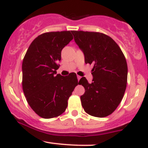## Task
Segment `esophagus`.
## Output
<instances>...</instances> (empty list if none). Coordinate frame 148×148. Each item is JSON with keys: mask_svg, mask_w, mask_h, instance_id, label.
Returning <instances> with one entry per match:
<instances>
[{"mask_svg": "<svg viewBox=\"0 0 148 148\" xmlns=\"http://www.w3.org/2000/svg\"><path fill=\"white\" fill-rule=\"evenodd\" d=\"M81 76H77V79H78V81H79V80H80V79H81Z\"/></svg>", "mask_w": 148, "mask_h": 148, "instance_id": "34e87169", "label": "esophagus"}]
</instances>
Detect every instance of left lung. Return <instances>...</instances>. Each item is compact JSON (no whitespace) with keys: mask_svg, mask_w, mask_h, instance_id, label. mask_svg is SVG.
<instances>
[{"mask_svg":"<svg viewBox=\"0 0 148 148\" xmlns=\"http://www.w3.org/2000/svg\"><path fill=\"white\" fill-rule=\"evenodd\" d=\"M84 54L85 62L93 64L92 82L82 77L85 88L81 105L89 115L103 118L121 102L127 83V64L123 53L111 37L101 33L71 31Z\"/></svg>","mask_w":148,"mask_h":148,"instance_id":"8db88e82","label":"left lung"}]
</instances>
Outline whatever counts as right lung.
Segmentation results:
<instances>
[{
	"instance_id": "add662e5",
	"label": "right lung",
	"mask_w": 148,
	"mask_h": 148,
	"mask_svg": "<svg viewBox=\"0 0 148 148\" xmlns=\"http://www.w3.org/2000/svg\"><path fill=\"white\" fill-rule=\"evenodd\" d=\"M72 40L70 31L43 33L30 44L23 58V92L32 109L43 118L63 113L79 84L75 73L63 76L56 72L61 51Z\"/></svg>"
}]
</instances>
